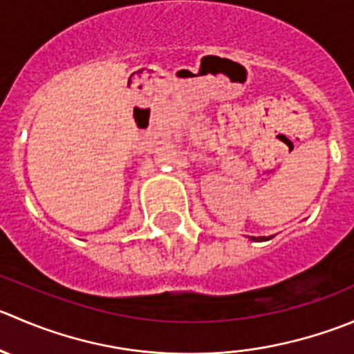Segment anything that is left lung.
<instances>
[{"label":"left lung","instance_id":"obj_1","mask_svg":"<svg viewBox=\"0 0 354 354\" xmlns=\"http://www.w3.org/2000/svg\"><path fill=\"white\" fill-rule=\"evenodd\" d=\"M249 239L252 240V242H263V240H270L272 236H249Z\"/></svg>","mask_w":354,"mask_h":354}]
</instances>
